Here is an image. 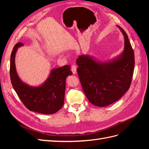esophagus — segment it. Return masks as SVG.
Wrapping results in <instances>:
<instances>
[{"mask_svg": "<svg viewBox=\"0 0 149 149\" xmlns=\"http://www.w3.org/2000/svg\"><path fill=\"white\" fill-rule=\"evenodd\" d=\"M76 69H77V67H76V66L74 64L71 66V71L74 74L76 73Z\"/></svg>", "mask_w": 149, "mask_h": 149, "instance_id": "34e87169", "label": "esophagus"}]
</instances>
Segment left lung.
<instances>
[{
	"label": "left lung",
	"mask_w": 149,
	"mask_h": 149,
	"mask_svg": "<svg viewBox=\"0 0 149 149\" xmlns=\"http://www.w3.org/2000/svg\"><path fill=\"white\" fill-rule=\"evenodd\" d=\"M124 36V50L117 59L105 63L88 55L76 60L78 74L84 94L93 104L104 107L119 100L129 89L134 73V53L128 36Z\"/></svg>",
	"instance_id": "1"
}]
</instances>
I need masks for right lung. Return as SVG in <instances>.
<instances>
[{"label":"right lung","mask_w":149,"mask_h":149,"mask_svg":"<svg viewBox=\"0 0 149 149\" xmlns=\"http://www.w3.org/2000/svg\"><path fill=\"white\" fill-rule=\"evenodd\" d=\"M23 43H17L10 56V77L13 89L24 106L31 111L44 114H52L59 111L63 106L66 79L73 73L70 66L65 65L53 69L47 80L38 87H31L25 84L17 75L15 56L17 48Z\"/></svg>","instance_id":"right-lung-1"}]
</instances>
